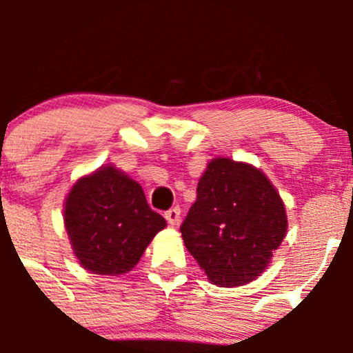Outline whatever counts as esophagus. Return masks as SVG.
I'll return each instance as SVG.
<instances>
[{
  "mask_svg": "<svg viewBox=\"0 0 353 353\" xmlns=\"http://www.w3.org/2000/svg\"><path fill=\"white\" fill-rule=\"evenodd\" d=\"M165 220L170 223V225H177L181 220V208L179 206H174L169 212H165Z\"/></svg>",
  "mask_w": 353,
  "mask_h": 353,
  "instance_id": "obj_1",
  "label": "esophagus"
}]
</instances>
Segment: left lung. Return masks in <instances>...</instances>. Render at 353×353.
Masks as SVG:
<instances>
[{"label":"left lung","instance_id":"obj_1","mask_svg":"<svg viewBox=\"0 0 353 353\" xmlns=\"http://www.w3.org/2000/svg\"><path fill=\"white\" fill-rule=\"evenodd\" d=\"M181 234L213 285L239 287L258 279L282 244L285 205L261 170L216 157L199 177Z\"/></svg>","mask_w":353,"mask_h":353}]
</instances>
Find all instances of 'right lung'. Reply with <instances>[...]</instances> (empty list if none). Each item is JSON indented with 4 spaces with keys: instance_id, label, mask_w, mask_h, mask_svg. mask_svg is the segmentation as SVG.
Masks as SVG:
<instances>
[{
    "instance_id": "1",
    "label": "right lung",
    "mask_w": 353,
    "mask_h": 353,
    "mask_svg": "<svg viewBox=\"0 0 353 353\" xmlns=\"http://www.w3.org/2000/svg\"><path fill=\"white\" fill-rule=\"evenodd\" d=\"M63 216L80 265L110 276L131 272L167 225L148 206L140 184L114 165L80 177L68 193Z\"/></svg>"
}]
</instances>
